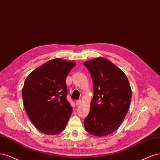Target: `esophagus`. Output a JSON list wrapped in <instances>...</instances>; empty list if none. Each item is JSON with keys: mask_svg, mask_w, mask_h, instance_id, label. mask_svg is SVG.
Instances as JSON below:
<instances>
[{"mask_svg": "<svg viewBox=\"0 0 160 160\" xmlns=\"http://www.w3.org/2000/svg\"><path fill=\"white\" fill-rule=\"evenodd\" d=\"M81 103H82V101H81V100H77V101L76 102V106H78V105L81 104Z\"/></svg>", "mask_w": 160, "mask_h": 160, "instance_id": "esophagus-1", "label": "esophagus"}]
</instances>
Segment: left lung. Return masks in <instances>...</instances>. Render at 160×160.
Segmentation results:
<instances>
[{"mask_svg":"<svg viewBox=\"0 0 160 160\" xmlns=\"http://www.w3.org/2000/svg\"><path fill=\"white\" fill-rule=\"evenodd\" d=\"M94 86L86 130L96 136L110 134L121 125L130 106L132 89L126 74L112 62L98 57L84 62Z\"/></svg>","mask_w":160,"mask_h":160,"instance_id":"left-lung-1","label":"left lung"}]
</instances>
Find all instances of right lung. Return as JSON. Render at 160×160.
Returning a JSON list of instances; mask_svg holds the SVG:
<instances>
[{
	"label": "right lung",
	"mask_w": 160,
	"mask_h": 160,
	"mask_svg": "<svg viewBox=\"0 0 160 160\" xmlns=\"http://www.w3.org/2000/svg\"><path fill=\"white\" fill-rule=\"evenodd\" d=\"M76 64L62 58L50 60L25 80L22 92L25 110L34 126L45 134L62 132L72 113L66 100V80Z\"/></svg>",
	"instance_id": "right-lung-1"
}]
</instances>
